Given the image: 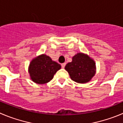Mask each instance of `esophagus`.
<instances>
[{"instance_id":"1","label":"esophagus","mask_w":123,"mask_h":123,"mask_svg":"<svg viewBox=\"0 0 123 123\" xmlns=\"http://www.w3.org/2000/svg\"><path fill=\"white\" fill-rule=\"evenodd\" d=\"M61 65H62V68H65V66H66V63H62Z\"/></svg>"}]
</instances>
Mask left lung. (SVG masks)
Instances as JSON below:
<instances>
[{
    "label": "left lung",
    "mask_w": 123,
    "mask_h": 123,
    "mask_svg": "<svg viewBox=\"0 0 123 123\" xmlns=\"http://www.w3.org/2000/svg\"><path fill=\"white\" fill-rule=\"evenodd\" d=\"M65 69L73 81L78 83H86L95 74V63L87 55L78 53L72 57V62L68 63Z\"/></svg>",
    "instance_id": "1"
}]
</instances>
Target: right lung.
Wrapping results in <instances>:
<instances>
[{"label":"right lung","mask_w":123,"mask_h":123,"mask_svg":"<svg viewBox=\"0 0 123 123\" xmlns=\"http://www.w3.org/2000/svg\"><path fill=\"white\" fill-rule=\"evenodd\" d=\"M61 65L52 60L49 56L41 55L32 60L29 67V73L34 82L45 84L53 78Z\"/></svg>","instance_id":"right-lung-1"}]
</instances>
